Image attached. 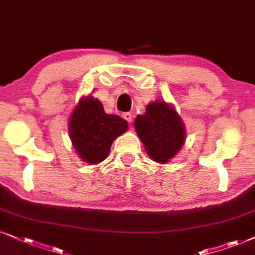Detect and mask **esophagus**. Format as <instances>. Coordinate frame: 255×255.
I'll return each instance as SVG.
<instances>
[{
    "label": "esophagus",
    "instance_id": "34e87169",
    "mask_svg": "<svg viewBox=\"0 0 255 255\" xmlns=\"http://www.w3.org/2000/svg\"><path fill=\"white\" fill-rule=\"evenodd\" d=\"M122 118H124L127 122H129V124H131V121H133V115H131V113H124V114H122Z\"/></svg>",
    "mask_w": 255,
    "mask_h": 255
}]
</instances>
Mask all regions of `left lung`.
Here are the masks:
<instances>
[{"mask_svg":"<svg viewBox=\"0 0 255 255\" xmlns=\"http://www.w3.org/2000/svg\"><path fill=\"white\" fill-rule=\"evenodd\" d=\"M135 130L147 154L156 162H167L185 142V126L175 109L163 101L149 104L144 115L135 119Z\"/></svg>","mask_w":255,"mask_h":255,"instance_id":"obj_1","label":"left lung"}]
</instances>
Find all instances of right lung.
Returning <instances> with one entry per match:
<instances>
[{
  "instance_id": "1",
  "label": "right lung",
  "mask_w": 255,
  "mask_h": 255,
  "mask_svg": "<svg viewBox=\"0 0 255 255\" xmlns=\"http://www.w3.org/2000/svg\"><path fill=\"white\" fill-rule=\"evenodd\" d=\"M127 128V121L106 114L101 102L92 96L80 101L69 121V135L77 154L92 165L107 157L113 141Z\"/></svg>"
}]
</instances>
